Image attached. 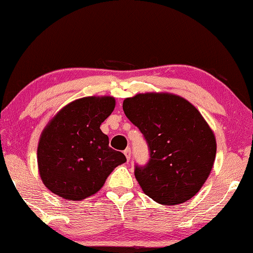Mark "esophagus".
Listing matches in <instances>:
<instances>
[{
  "instance_id": "esophagus-1",
  "label": "esophagus",
  "mask_w": 253,
  "mask_h": 253,
  "mask_svg": "<svg viewBox=\"0 0 253 253\" xmlns=\"http://www.w3.org/2000/svg\"><path fill=\"white\" fill-rule=\"evenodd\" d=\"M124 155H126L127 160L131 159V149H130V147H126V149L124 150Z\"/></svg>"
}]
</instances>
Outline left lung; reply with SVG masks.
<instances>
[{
	"instance_id": "1",
	"label": "left lung",
	"mask_w": 253,
	"mask_h": 253,
	"mask_svg": "<svg viewBox=\"0 0 253 253\" xmlns=\"http://www.w3.org/2000/svg\"><path fill=\"white\" fill-rule=\"evenodd\" d=\"M123 110L149 145V163L134 169L143 192L164 206L192 199L216 156L215 134L201 113L170 93L137 94L123 101Z\"/></svg>"
}]
</instances>
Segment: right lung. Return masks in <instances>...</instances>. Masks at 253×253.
Here are the masks:
<instances>
[{"instance_id": "obj_1", "label": "right lung", "mask_w": 253, "mask_h": 253, "mask_svg": "<svg viewBox=\"0 0 253 253\" xmlns=\"http://www.w3.org/2000/svg\"><path fill=\"white\" fill-rule=\"evenodd\" d=\"M113 96H87L68 103L52 117L37 149L39 175L55 195L80 201L100 191L115 167L126 163L100 129L114 111Z\"/></svg>"}]
</instances>
